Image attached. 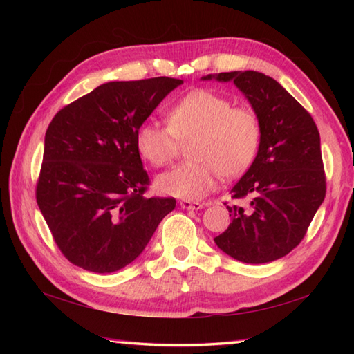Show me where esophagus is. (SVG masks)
<instances>
[{"instance_id": "1", "label": "esophagus", "mask_w": 354, "mask_h": 354, "mask_svg": "<svg viewBox=\"0 0 354 354\" xmlns=\"http://www.w3.org/2000/svg\"><path fill=\"white\" fill-rule=\"evenodd\" d=\"M181 205L184 209H201L202 207V204H199V202H193V201H181Z\"/></svg>"}]
</instances>
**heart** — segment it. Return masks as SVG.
Listing matches in <instances>:
<instances>
[{
	"label": "heart",
	"mask_w": 354,
	"mask_h": 354,
	"mask_svg": "<svg viewBox=\"0 0 354 354\" xmlns=\"http://www.w3.org/2000/svg\"><path fill=\"white\" fill-rule=\"evenodd\" d=\"M167 126L141 123L135 145L145 160L161 167L188 142L189 161L156 178V189L169 196L196 201L214 189L216 178L232 179L245 173L259 152L261 126L248 106L209 89H194L165 111Z\"/></svg>",
	"instance_id": "obj_1"
}]
</instances>
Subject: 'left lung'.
<instances>
[{"label": "left lung", "instance_id": "1", "mask_svg": "<svg viewBox=\"0 0 354 354\" xmlns=\"http://www.w3.org/2000/svg\"><path fill=\"white\" fill-rule=\"evenodd\" d=\"M234 82L261 126L259 152L232 187L231 223L214 237L230 257L251 265L284 257L298 246L326 198L318 127L301 104L272 77L259 71L208 74L202 80Z\"/></svg>", "mask_w": 354, "mask_h": 354}]
</instances>
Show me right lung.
Listing matches in <instances>:
<instances>
[{
    "label": "right lung",
    "instance_id": "right-lung-1",
    "mask_svg": "<svg viewBox=\"0 0 354 354\" xmlns=\"http://www.w3.org/2000/svg\"><path fill=\"white\" fill-rule=\"evenodd\" d=\"M179 79L108 82L51 120L36 201L56 245L73 265L109 274L132 263L176 205L146 198L135 132Z\"/></svg>",
    "mask_w": 354,
    "mask_h": 354
}]
</instances>
